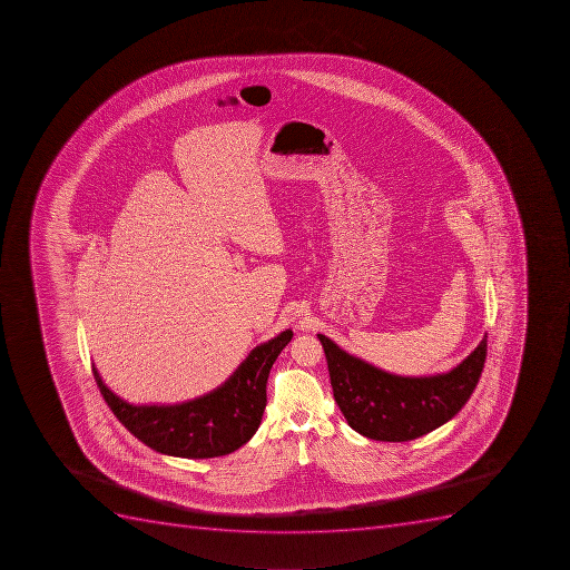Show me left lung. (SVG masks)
Wrapping results in <instances>:
<instances>
[{"instance_id":"obj_1","label":"left lung","mask_w":570,"mask_h":570,"mask_svg":"<svg viewBox=\"0 0 570 570\" xmlns=\"http://www.w3.org/2000/svg\"><path fill=\"white\" fill-rule=\"evenodd\" d=\"M325 350L334 399L352 430L373 441L407 442L451 421L464 407L482 375L488 335L451 372L402 377L346 354L326 335Z\"/></svg>"}]
</instances>
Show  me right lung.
Segmentation results:
<instances>
[{
    "label": "right lung",
    "mask_w": 570,
    "mask_h": 570,
    "mask_svg": "<svg viewBox=\"0 0 570 570\" xmlns=\"http://www.w3.org/2000/svg\"><path fill=\"white\" fill-rule=\"evenodd\" d=\"M292 331L262 343L222 386L183 404L135 406L91 372L120 424L157 453L180 459H213L238 450L256 433L267 406V379L274 361L291 343Z\"/></svg>",
    "instance_id": "add662e5"
}]
</instances>
